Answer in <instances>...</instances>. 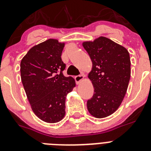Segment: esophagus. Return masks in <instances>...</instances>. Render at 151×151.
Returning <instances> with one entry per match:
<instances>
[{
	"label": "esophagus",
	"mask_w": 151,
	"mask_h": 151,
	"mask_svg": "<svg viewBox=\"0 0 151 151\" xmlns=\"http://www.w3.org/2000/svg\"><path fill=\"white\" fill-rule=\"evenodd\" d=\"M84 78H85V76L83 75H79V76H76L75 77V79H76V83L78 85L84 79Z\"/></svg>",
	"instance_id": "esophagus-1"
}]
</instances>
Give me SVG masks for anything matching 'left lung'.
Listing matches in <instances>:
<instances>
[{
	"label": "left lung",
	"mask_w": 151,
	"mask_h": 151,
	"mask_svg": "<svg viewBox=\"0 0 151 151\" xmlns=\"http://www.w3.org/2000/svg\"><path fill=\"white\" fill-rule=\"evenodd\" d=\"M92 61L88 74L94 88L87 102L90 114L103 118L116 111L127 93L130 78V58L127 48L110 39L99 37L83 42Z\"/></svg>",
	"instance_id": "8db88e82"
}]
</instances>
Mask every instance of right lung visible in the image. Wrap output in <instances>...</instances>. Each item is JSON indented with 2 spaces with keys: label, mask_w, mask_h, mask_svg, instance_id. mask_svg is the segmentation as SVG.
<instances>
[{
  "label": "right lung",
  "mask_w": 151,
  "mask_h": 151,
  "mask_svg": "<svg viewBox=\"0 0 151 151\" xmlns=\"http://www.w3.org/2000/svg\"><path fill=\"white\" fill-rule=\"evenodd\" d=\"M64 42L55 39L30 48L20 64L21 78L31 109L46 123H58L65 115L66 95L76 87L75 79L63 76L61 60Z\"/></svg>",
  "instance_id": "right-lung-1"
}]
</instances>
